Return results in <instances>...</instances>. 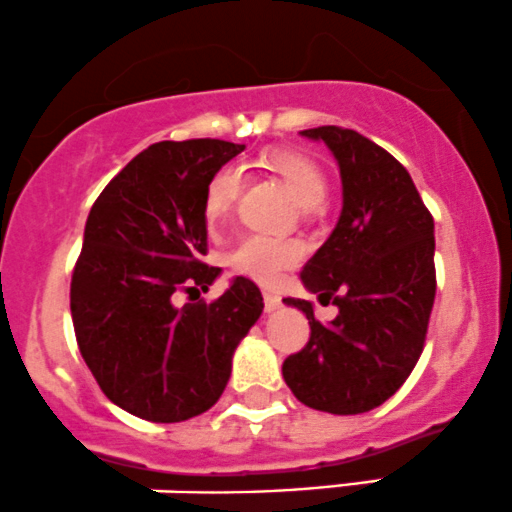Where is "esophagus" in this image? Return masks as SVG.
Wrapping results in <instances>:
<instances>
[{
	"label": "esophagus",
	"instance_id": "esophagus-1",
	"mask_svg": "<svg viewBox=\"0 0 512 512\" xmlns=\"http://www.w3.org/2000/svg\"><path fill=\"white\" fill-rule=\"evenodd\" d=\"M282 306V296L274 294V291H265V311L272 313Z\"/></svg>",
	"mask_w": 512,
	"mask_h": 512
}]
</instances>
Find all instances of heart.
<instances>
[{"label": "heart", "mask_w": 512, "mask_h": 512, "mask_svg": "<svg viewBox=\"0 0 512 512\" xmlns=\"http://www.w3.org/2000/svg\"><path fill=\"white\" fill-rule=\"evenodd\" d=\"M267 167L282 179L301 209H318L328 196V177L311 157L279 150L267 157ZM240 187H243V172L235 165H226L211 174L204 192V206H201L204 221L209 226H216L228 216L230 206L238 199ZM299 260L301 247L294 240L265 238V235L243 238L228 255V265L257 284H277L286 269L294 267Z\"/></svg>", "instance_id": "obj_1"}]
</instances>
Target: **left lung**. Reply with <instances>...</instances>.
Here are the masks:
<instances>
[{"instance_id": "obj_1", "label": "left lung", "mask_w": 512, "mask_h": 512, "mask_svg": "<svg viewBox=\"0 0 512 512\" xmlns=\"http://www.w3.org/2000/svg\"><path fill=\"white\" fill-rule=\"evenodd\" d=\"M301 133L323 140L340 165V221L301 272L338 316L320 323L311 301L284 299L306 313L311 338L282 374L303 406L367 413L401 389L423 352L437 289L435 223L411 174L381 145L338 126Z\"/></svg>"}]
</instances>
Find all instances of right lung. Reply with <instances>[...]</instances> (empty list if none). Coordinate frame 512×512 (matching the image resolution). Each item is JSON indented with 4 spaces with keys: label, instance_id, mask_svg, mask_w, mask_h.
I'll list each match as a JSON object with an SVG mask.
<instances>
[{
    "label": "right lung",
    "instance_id": "1",
    "mask_svg": "<svg viewBox=\"0 0 512 512\" xmlns=\"http://www.w3.org/2000/svg\"><path fill=\"white\" fill-rule=\"evenodd\" d=\"M243 150L218 138L162 140L133 157L89 211L70 284L77 345L104 396L150 423L209 411L265 308L245 277L213 301L177 303L221 274L201 260V206L211 174Z\"/></svg>",
    "mask_w": 512,
    "mask_h": 512
}]
</instances>
